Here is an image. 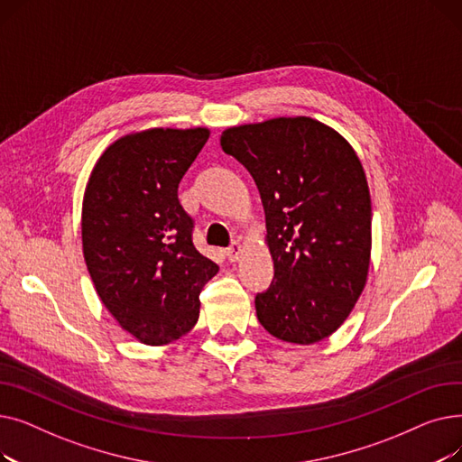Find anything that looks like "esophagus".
<instances>
[{"label": "esophagus", "mask_w": 462, "mask_h": 462, "mask_svg": "<svg viewBox=\"0 0 462 462\" xmlns=\"http://www.w3.org/2000/svg\"><path fill=\"white\" fill-rule=\"evenodd\" d=\"M241 253H244V247H241L239 241H234V244H232V245L226 249V256H228V260H230V262H236V260H239Z\"/></svg>", "instance_id": "34e87169"}]
</instances>
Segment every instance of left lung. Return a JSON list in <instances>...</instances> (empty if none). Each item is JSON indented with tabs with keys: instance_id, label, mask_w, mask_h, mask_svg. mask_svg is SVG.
I'll return each instance as SVG.
<instances>
[{
	"instance_id": "1",
	"label": "left lung",
	"mask_w": 462,
	"mask_h": 462,
	"mask_svg": "<svg viewBox=\"0 0 462 462\" xmlns=\"http://www.w3.org/2000/svg\"><path fill=\"white\" fill-rule=\"evenodd\" d=\"M225 153L244 164L265 213L275 275L254 300L263 329L312 345L348 319L371 263V194L352 145L320 121L273 117L230 127Z\"/></svg>"
}]
</instances>
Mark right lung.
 I'll return each instance as SVG.
<instances>
[{
  "label": "right lung",
  "mask_w": 462,
  "mask_h": 462,
  "mask_svg": "<svg viewBox=\"0 0 462 462\" xmlns=\"http://www.w3.org/2000/svg\"><path fill=\"white\" fill-rule=\"evenodd\" d=\"M209 129H148L117 138L91 170L82 204V249L97 296L143 345L192 329L200 290L218 265L192 244L178 185Z\"/></svg>",
  "instance_id": "right-lung-1"
}]
</instances>
